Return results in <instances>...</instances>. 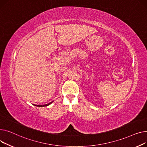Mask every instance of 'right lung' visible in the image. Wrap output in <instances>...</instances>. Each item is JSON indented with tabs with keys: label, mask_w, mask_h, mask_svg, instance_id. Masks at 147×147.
<instances>
[{
	"label": "right lung",
	"mask_w": 147,
	"mask_h": 147,
	"mask_svg": "<svg viewBox=\"0 0 147 147\" xmlns=\"http://www.w3.org/2000/svg\"><path fill=\"white\" fill-rule=\"evenodd\" d=\"M53 102V101H51V102H49V103H48V104H47V105H35L36 106H37V107H46V106H49L50 105H51V103H52Z\"/></svg>",
	"instance_id": "obj_1"
}]
</instances>
